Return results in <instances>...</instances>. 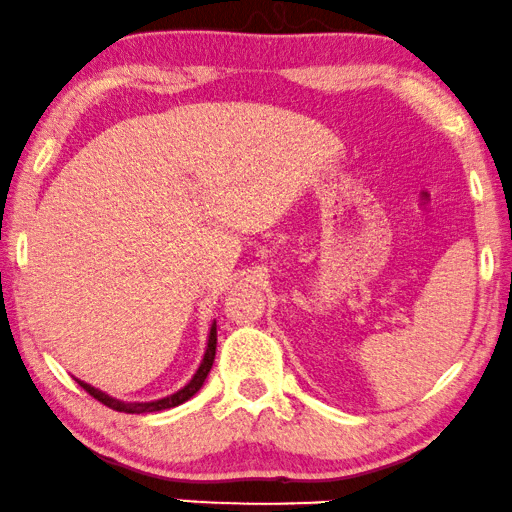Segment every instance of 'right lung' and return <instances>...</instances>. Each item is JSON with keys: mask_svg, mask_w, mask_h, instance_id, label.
<instances>
[{"mask_svg": "<svg viewBox=\"0 0 512 512\" xmlns=\"http://www.w3.org/2000/svg\"><path fill=\"white\" fill-rule=\"evenodd\" d=\"M215 348H218V325H213L208 329V338H206V350H204V357H201V364L199 369L194 371V376L187 380V385L181 387V390L169 394V397H162V399H155V401H120L111 397V394H106L104 390H99V387H92L90 383H85V380H78L76 383L83 387L85 392L90 394V397H95L97 401H102L104 406H109L113 410H118V413H160V410H167V408H176L185 403L187 399H192L194 394H197L201 387H204L208 373L213 369V359H215Z\"/></svg>", "mask_w": 512, "mask_h": 512, "instance_id": "1", "label": "right lung"}]
</instances>
